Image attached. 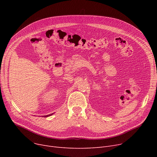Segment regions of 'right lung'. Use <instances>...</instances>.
I'll use <instances>...</instances> for the list:
<instances>
[{
  "label": "right lung",
  "mask_w": 157,
  "mask_h": 157,
  "mask_svg": "<svg viewBox=\"0 0 157 157\" xmlns=\"http://www.w3.org/2000/svg\"><path fill=\"white\" fill-rule=\"evenodd\" d=\"M52 114H53V113H52V114H48V115H46V116H43V117H49V116H52Z\"/></svg>",
  "instance_id": "obj_1"
}]
</instances>
